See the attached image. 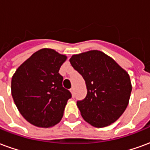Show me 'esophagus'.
Listing matches in <instances>:
<instances>
[{
	"instance_id": "esophagus-1",
	"label": "esophagus",
	"mask_w": 150,
	"mask_h": 150,
	"mask_svg": "<svg viewBox=\"0 0 150 150\" xmlns=\"http://www.w3.org/2000/svg\"><path fill=\"white\" fill-rule=\"evenodd\" d=\"M70 91L71 92L72 96H74V95H75V88H71V89H70Z\"/></svg>"
}]
</instances>
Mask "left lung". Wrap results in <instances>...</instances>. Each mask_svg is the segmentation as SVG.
Wrapping results in <instances>:
<instances>
[{"label": "left lung", "mask_w": 150, "mask_h": 150, "mask_svg": "<svg viewBox=\"0 0 150 150\" xmlns=\"http://www.w3.org/2000/svg\"><path fill=\"white\" fill-rule=\"evenodd\" d=\"M70 62L84 79L88 93L77 106L86 122L96 128L110 125L129 104L132 84L128 72L102 51L74 54Z\"/></svg>", "instance_id": "8db88e82"}]
</instances>
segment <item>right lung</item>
<instances>
[{
	"instance_id": "1",
	"label": "right lung",
	"mask_w": 150,
	"mask_h": 150,
	"mask_svg": "<svg viewBox=\"0 0 150 150\" xmlns=\"http://www.w3.org/2000/svg\"><path fill=\"white\" fill-rule=\"evenodd\" d=\"M67 57L44 48L26 59L12 77L11 93L21 116L31 125L50 128L60 122L71 92L62 87L59 69Z\"/></svg>"
}]
</instances>
